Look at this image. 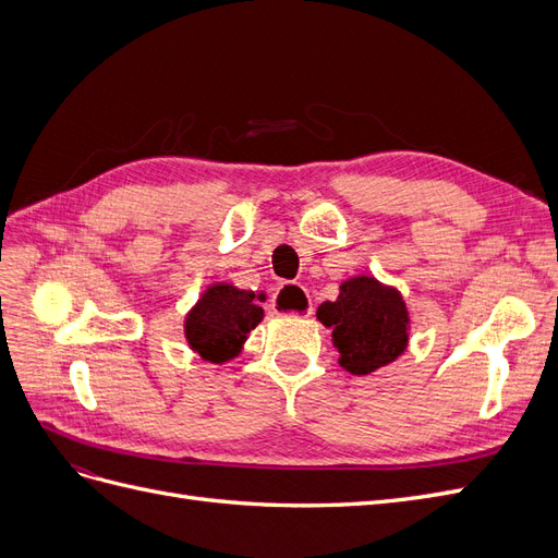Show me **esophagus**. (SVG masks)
Here are the masks:
<instances>
[{
    "label": "esophagus",
    "instance_id": "1",
    "mask_svg": "<svg viewBox=\"0 0 558 558\" xmlns=\"http://www.w3.org/2000/svg\"><path fill=\"white\" fill-rule=\"evenodd\" d=\"M272 310L275 314H286V316H310L312 300L302 286L286 283L272 298Z\"/></svg>",
    "mask_w": 558,
    "mask_h": 558
}]
</instances>
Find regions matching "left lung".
Instances as JSON below:
<instances>
[{
  "mask_svg": "<svg viewBox=\"0 0 558 558\" xmlns=\"http://www.w3.org/2000/svg\"><path fill=\"white\" fill-rule=\"evenodd\" d=\"M332 328L340 365L351 375H369L396 361L408 347V307L396 289L373 277H356L340 286V298L316 312Z\"/></svg>",
  "mask_w": 558,
  "mask_h": 558,
  "instance_id": "obj_1",
  "label": "left lung"
}]
</instances>
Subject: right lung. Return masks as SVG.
<instances>
[{"label": "right lung", "instance_id": "1", "mask_svg": "<svg viewBox=\"0 0 558 558\" xmlns=\"http://www.w3.org/2000/svg\"><path fill=\"white\" fill-rule=\"evenodd\" d=\"M263 293L240 291L230 283L211 286L185 318V340L205 361L234 359L246 335L263 320Z\"/></svg>", "mask_w": 558, "mask_h": 558}]
</instances>
